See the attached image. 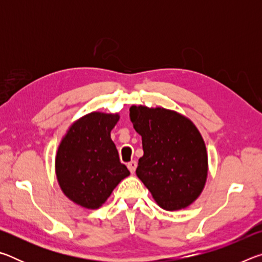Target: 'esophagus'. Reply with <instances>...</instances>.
Listing matches in <instances>:
<instances>
[{
  "mask_svg": "<svg viewBox=\"0 0 262 262\" xmlns=\"http://www.w3.org/2000/svg\"><path fill=\"white\" fill-rule=\"evenodd\" d=\"M127 166H128V168H129V171L132 172V173H134L135 170H136V167H137V163L135 161H132V162L128 163Z\"/></svg>",
  "mask_w": 262,
  "mask_h": 262,
  "instance_id": "esophagus-1",
  "label": "esophagus"
}]
</instances>
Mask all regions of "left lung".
<instances>
[{
  "instance_id": "obj_1",
  "label": "left lung",
  "mask_w": 262,
  "mask_h": 262,
  "mask_svg": "<svg viewBox=\"0 0 262 262\" xmlns=\"http://www.w3.org/2000/svg\"><path fill=\"white\" fill-rule=\"evenodd\" d=\"M130 121L142 136L143 156L136 174L165 210H180L201 194L208 155L200 132L188 118L163 107L132 106Z\"/></svg>"
}]
</instances>
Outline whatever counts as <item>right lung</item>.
Here are the masks:
<instances>
[{"label": "right lung", "instance_id": "add662e5", "mask_svg": "<svg viewBox=\"0 0 262 262\" xmlns=\"http://www.w3.org/2000/svg\"><path fill=\"white\" fill-rule=\"evenodd\" d=\"M119 118V114L89 113L75 121L61 141L56 178L62 192L76 205L97 209L130 174L111 140Z\"/></svg>", "mask_w": 262, "mask_h": 262}]
</instances>
